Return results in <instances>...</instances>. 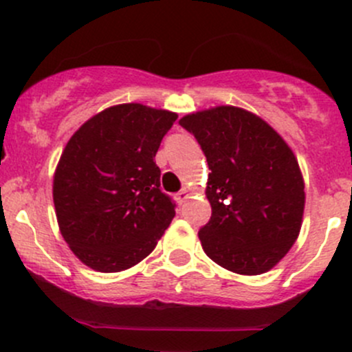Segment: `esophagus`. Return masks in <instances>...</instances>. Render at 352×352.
<instances>
[{
	"instance_id": "obj_1",
	"label": "esophagus",
	"mask_w": 352,
	"mask_h": 352,
	"mask_svg": "<svg viewBox=\"0 0 352 352\" xmlns=\"http://www.w3.org/2000/svg\"><path fill=\"white\" fill-rule=\"evenodd\" d=\"M187 197H188V190H187V188H182V190H180L179 194L175 195V199H177V202H179V204H184V202L187 201Z\"/></svg>"
}]
</instances>
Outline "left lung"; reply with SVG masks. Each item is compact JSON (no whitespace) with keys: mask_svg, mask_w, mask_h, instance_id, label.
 I'll return each mask as SVG.
<instances>
[{"mask_svg":"<svg viewBox=\"0 0 352 352\" xmlns=\"http://www.w3.org/2000/svg\"><path fill=\"white\" fill-rule=\"evenodd\" d=\"M209 165L212 214L199 231L206 254L239 275H261L298 238L305 192L298 162L282 136L234 106L184 116Z\"/></svg>","mask_w":352,"mask_h":352,"instance_id":"8db88e82","label":"left lung"}]
</instances>
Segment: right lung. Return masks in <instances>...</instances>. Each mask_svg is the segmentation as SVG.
I'll list each match as a JSON object with an SVG mask.
<instances>
[{"label":"right lung","mask_w":352,"mask_h":352,"mask_svg":"<svg viewBox=\"0 0 352 352\" xmlns=\"http://www.w3.org/2000/svg\"><path fill=\"white\" fill-rule=\"evenodd\" d=\"M177 114L128 102L87 120L65 145L54 204L65 243L89 268L123 272L146 258L175 216L155 155Z\"/></svg>","instance_id":"1"}]
</instances>
